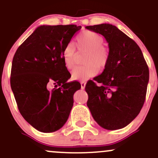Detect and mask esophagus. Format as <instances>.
<instances>
[{
  "instance_id": "34e87169",
  "label": "esophagus",
  "mask_w": 158,
  "mask_h": 158,
  "mask_svg": "<svg viewBox=\"0 0 158 158\" xmlns=\"http://www.w3.org/2000/svg\"><path fill=\"white\" fill-rule=\"evenodd\" d=\"M85 85H86V82H85V81H81V89H85Z\"/></svg>"
}]
</instances>
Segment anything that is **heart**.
I'll return each mask as SVG.
<instances>
[{"label":"heart","instance_id":"obj_1","mask_svg":"<svg viewBox=\"0 0 158 158\" xmlns=\"http://www.w3.org/2000/svg\"><path fill=\"white\" fill-rule=\"evenodd\" d=\"M102 36L94 31L82 32L77 38L76 46L79 51H87L84 61L85 65L77 66L72 70V78L77 80H87L98 73V68H106L109 60L108 49L103 46ZM76 48L72 43L65 46L62 52V59L64 66L72 69L75 64Z\"/></svg>","mask_w":158,"mask_h":158}]
</instances>
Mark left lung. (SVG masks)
Wrapping results in <instances>:
<instances>
[{"instance_id": "left-lung-1", "label": "left lung", "mask_w": 158, "mask_h": 158, "mask_svg": "<svg viewBox=\"0 0 158 158\" xmlns=\"http://www.w3.org/2000/svg\"><path fill=\"white\" fill-rule=\"evenodd\" d=\"M85 28L104 36L110 53L102 73L86 84L87 106L103 128H123L135 119L144 104L149 79L148 65L137 43L117 27L102 23Z\"/></svg>"}]
</instances>
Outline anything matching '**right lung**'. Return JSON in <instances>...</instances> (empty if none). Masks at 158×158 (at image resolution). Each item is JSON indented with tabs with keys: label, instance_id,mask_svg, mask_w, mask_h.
<instances>
[{
	"label": "right lung",
	"instance_id": "obj_1",
	"mask_svg": "<svg viewBox=\"0 0 158 158\" xmlns=\"http://www.w3.org/2000/svg\"><path fill=\"white\" fill-rule=\"evenodd\" d=\"M81 28L74 24L40 26L16 50L11 88L20 113L38 131H56L68 120L73 94L81 85L68 82L71 76L64 66L62 52ZM51 84L60 88L49 91Z\"/></svg>",
	"mask_w": 158,
	"mask_h": 158
}]
</instances>
